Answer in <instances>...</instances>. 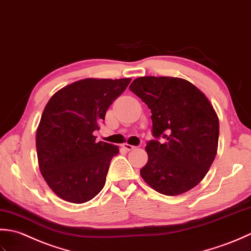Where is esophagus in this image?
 <instances>
[{"mask_svg":"<svg viewBox=\"0 0 251 251\" xmlns=\"http://www.w3.org/2000/svg\"><path fill=\"white\" fill-rule=\"evenodd\" d=\"M122 147L125 148V150H126V151H133V150H135V146H133V145H130V144H127V143H125L124 145H122Z\"/></svg>","mask_w":251,"mask_h":251,"instance_id":"obj_1","label":"esophagus"}]
</instances>
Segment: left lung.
<instances>
[{
  "label": "left lung",
  "instance_id": "8db88e82",
  "mask_svg": "<svg viewBox=\"0 0 251 251\" xmlns=\"http://www.w3.org/2000/svg\"><path fill=\"white\" fill-rule=\"evenodd\" d=\"M130 90L151 111L152 140L145 147L140 173L152 190L177 196L201 182L216 158L219 118L210 100L190 81L173 76H140Z\"/></svg>",
  "mask_w": 251,
  "mask_h": 251
}]
</instances>
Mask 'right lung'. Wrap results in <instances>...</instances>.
<instances>
[{"mask_svg":"<svg viewBox=\"0 0 251 251\" xmlns=\"http://www.w3.org/2000/svg\"><path fill=\"white\" fill-rule=\"evenodd\" d=\"M131 78H86L56 92L43 110L35 134L39 169L49 187L65 201H91L105 185L119 147L96 142L107 109Z\"/></svg>","mask_w":251,"mask_h":251,"instance_id":"right-lung-1","label":"right lung"}]
</instances>
